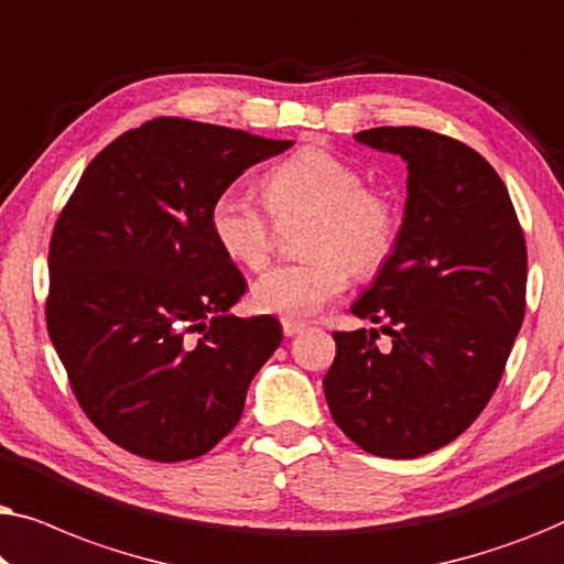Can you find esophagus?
I'll return each instance as SVG.
<instances>
[{
	"label": "esophagus",
	"mask_w": 564,
	"mask_h": 564,
	"mask_svg": "<svg viewBox=\"0 0 564 564\" xmlns=\"http://www.w3.org/2000/svg\"><path fill=\"white\" fill-rule=\"evenodd\" d=\"M307 326L303 321H292V318H282V330H284V336H297V334H303Z\"/></svg>",
	"instance_id": "1"
}]
</instances>
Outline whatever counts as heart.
Here are the masks:
<instances>
[{
  "mask_svg": "<svg viewBox=\"0 0 564 564\" xmlns=\"http://www.w3.org/2000/svg\"><path fill=\"white\" fill-rule=\"evenodd\" d=\"M264 195L280 220L313 215L305 251L313 259L280 264L253 282L261 313L311 318L341 295L354 274H372L390 257L398 236V207L390 195L365 187L349 159L323 145H303L264 176ZM207 226L218 249L236 264L261 269L274 246L269 213L249 192L228 187L213 199Z\"/></svg>",
  "mask_w": 564,
  "mask_h": 564,
  "instance_id": "heart-1",
  "label": "heart"
}]
</instances>
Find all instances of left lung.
Here are the masks:
<instances>
[{
	"mask_svg": "<svg viewBox=\"0 0 564 564\" xmlns=\"http://www.w3.org/2000/svg\"><path fill=\"white\" fill-rule=\"evenodd\" d=\"M408 164L400 234L351 305L377 328L334 334L323 390L361 449L415 459L469 429L503 377L527 311V241L506 184L469 145L423 128L354 135Z\"/></svg>",
	"mask_w": 564,
	"mask_h": 564,
	"instance_id": "obj_1",
	"label": "left lung"
}]
</instances>
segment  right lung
<instances>
[{"mask_svg": "<svg viewBox=\"0 0 564 564\" xmlns=\"http://www.w3.org/2000/svg\"><path fill=\"white\" fill-rule=\"evenodd\" d=\"M290 145L156 118L99 151L61 210L45 323L82 411L122 449L195 459L241 421L282 326L228 313L246 280L207 213L246 169Z\"/></svg>", "mask_w": 564, "mask_h": 564, "instance_id": "add662e5", "label": "right lung"}]
</instances>
